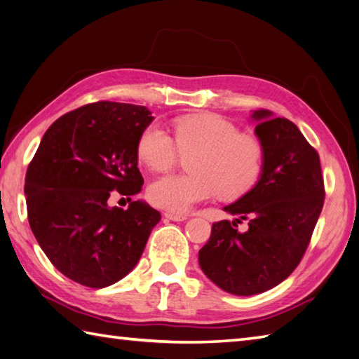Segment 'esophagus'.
Wrapping results in <instances>:
<instances>
[{
	"mask_svg": "<svg viewBox=\"0 0 359 359\" xmlns=\"http://www.w3.org/2000/svg\"><path fill=\"white\" fill-rule=\"evenodd\" d=\"M165 216L168 217V219L171 221H187L188 219V215H180V213H171V212H166Z\"/></svg>",
	"mask_w": 359,
	"mask_h": 359,
	"instance_id": "1",
	"label": "esophagus"
}]
</instances>
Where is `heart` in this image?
Masks as SVG:
<instances>
[{"label": "heart", "mask_w": 359, "mask_h": 359, "mask_svg": "<svg viewBox=\"0 0 359 359\" xmlns=\"http://www.w3.org/2000/svg\"><path fill=\"white\" fill-rule=\"evenodd\" d=\"M174 140L175 143L156 124L146 128L138 140V157L152 171L170 170L179 152H194L188 161L191 174L161 175L147 188V198L158 208L185 213L194 203L213 198L217 191L222 198H240L262 175V142L240 133L233 123L219 115L177 118Z\"/></svg>", "instance_id": "b5f03b06"}]
</instances>
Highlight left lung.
<instances>
[{"label": "left lung", "mask_w": 359, "mask_h": 359, "mask_svg": "<svg viewBox=\"0 0 359 359\" xmlns=\"http://www.w3.org/2000/svg\"><path fill=\"white\" fill-rule=\"evenodd\" d=\"M264 147L257 185L224 207L238 219L213 222L208 243L199 250L203 273L235 296H254L282 283L297 268L324 207L325 188L319 154L286 118L269 110L252 114ZM250 221L240 234L236 222Z\"/></svg>", "instance_id": "1"}]
</instances>
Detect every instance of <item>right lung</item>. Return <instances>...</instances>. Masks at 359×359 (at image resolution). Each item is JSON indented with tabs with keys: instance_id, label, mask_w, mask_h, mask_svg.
Segmentation results:
<instances>
[{
	"instance_id": "obj_1",
	"label": "right lung",
	"mask_w": 359,
	"mask_h": 359,
	"mask_svg": "<svg viewBox=\"0 0 359 359\" xmlns=\"http://www.w3.org/2000/svg\"><path fill=\"white\" fill-rule=\"evenodd\" d=\"M143 105L100 101L54 121L27 166L25 194L35 240L63 276L88 287L135 268L161 215L142 201L109 207L111 191H142L138 140L152 121Z\"/></svg>"
}]
</instances>
